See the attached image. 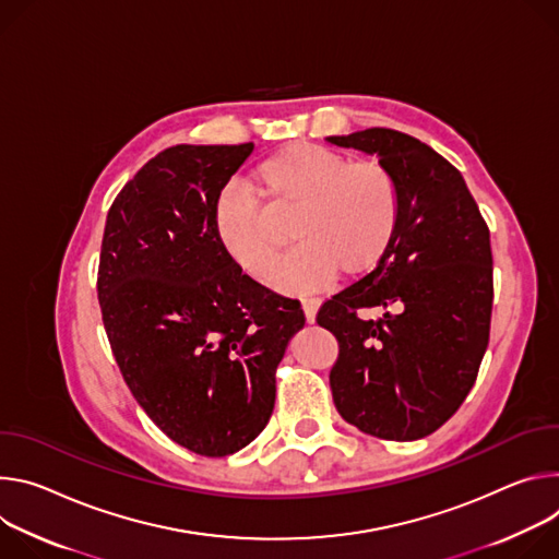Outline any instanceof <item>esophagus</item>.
I'll list each match as a JSON object with an SVG mask.
<instances>
[{
  "instance_id": "34e87169",
  "label": "esophagus",
  "mask_w": 559,
  "mask_h": 559,
  "mask_svg": "<svg viewBox=\"0 0 559 559\" xmlns=\"http://www.w3.org/2000/svg\"><path fill=\"white\" fill-rule=\"evenodd\" d=\"M301 308H304L306 322L313 324V322H316V316H318V308H320V299H318V297H304V299H301Z\"/></svg>"
}]
</instances>
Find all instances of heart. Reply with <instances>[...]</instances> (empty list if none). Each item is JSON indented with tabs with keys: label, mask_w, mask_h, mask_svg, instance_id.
<instances>
[{
	"label": "heart",
	"mask_w": 559,
	"mask_h": 559,
	"mask_svg": "<svg viewBox=\"0 0 559 559\" xmlns=\"http://www.w3.org/2000/svg\"><path fill=\"white\" fill-rule=\"evenodd\" d=\"M258 189L275 215H295L301 246L277 286L311 288L335 277L373 271L391 251L402 219V191L380 162L318 146L290 144L258 166ZM215 228L228 255L255 280L277 271L286 235L266 206L246 189H228L215 206Z\"/></svg>",
	"instance_id": "heart-1"
}]
</instances>
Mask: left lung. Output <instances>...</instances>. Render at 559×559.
Here are the masks:
<instances>
[{"label": "left lung", "mask_w": 559, "mask_h": 559, "mask_svg": "<svg viewBox=\"0 0 559 559\" xmlns=\"http://www.w3.org/2000/svg\"><path fill=\"white\" fill-rule=\"evenodd\" d=\"M331 144L378 155L397 179L402 219L386 258L320 306L340 344L337 413L393 442L430 436L462 406L488 346L490 233L462 173L424 142L366 129ZM380 310L378 319H368Z\"/></svg>", "instance_id": "left-lung-1"}]
</instances>
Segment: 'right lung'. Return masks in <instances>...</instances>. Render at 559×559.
Instances as JSON below:
<instances>
[{
	"label": "right lung",
	"mask_w": 559,
	"mask_h": 559,
	"mask_svg": "<svg viewBox=\"0 0 559 559\" xmlns=\"http://www.w3.org/2000/svg\"><path fill=\"white\" fill-rule=\"evenodd\" d=\"M253 144L162 151L115 198L97 297L110 350L146 415L179 447L224 457L275 406V370L306 318L241 273L215 206Z\"/></svg>",
	"instance_id": "right-lung-1"
}]
</instances>
